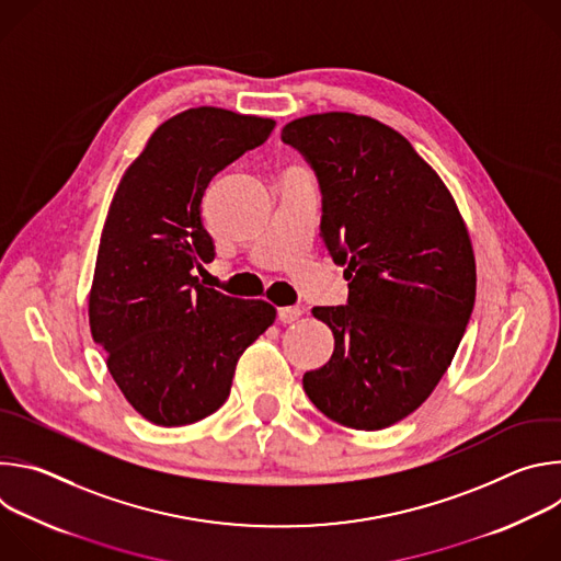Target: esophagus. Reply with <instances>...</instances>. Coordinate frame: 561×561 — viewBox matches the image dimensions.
<instances>
[{"label": "esophagus", "instance_id": "1", "mask_svg": "<svg viewBox=\"0 0 561 561\" xmlns=\"http://www.w3.org/2000/svg\"><path fill=\"white\" fill-rule=\"evenodd\" d=\"M301 312L304 310L299 306H284V308L277 310V317H279L282 324H293V322H297V319L301 317Z\"/></svg>", "mask_w": 561, "mask_h": 561}]
</instances>
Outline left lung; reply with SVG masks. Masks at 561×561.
I'll list each match as a JSON object with an SVG mask.
<instances>
[{
	"mask_svg": "<svg viewBox=\"0 0 561 561\" xmlns=\"http://www.w3.org/2000/svg\"><path fill=\"white\" fill-rule=\"evenodd\" d=\"M282 141L317 175L319 228L348 279L346 306L312 308L335 351L304 390L342 426L386 428L426 402L463 337L477 286L466 224L411 141L373 117H299Z\"/></svg>",
	"mask_w": 561,
	"mask_h": 561,
	"instance_id": "left-lung-1",
	"label": "left lung"
}]
</instances>
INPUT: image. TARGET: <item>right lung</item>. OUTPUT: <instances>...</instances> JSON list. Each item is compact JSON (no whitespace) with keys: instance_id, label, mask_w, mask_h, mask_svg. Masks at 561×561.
Wrapping results in <instances>:
<instances>
[{"instance_id":"right-lung-1","label":"right lung","mask_w":561,"mask_h":561,"mask_svg":"<svg viewBox=\"0 0 561 561\" xmlns=\"http://www.w3.org/2000/svg\"><path fill=\"white\" fill-rule=\"evenodd\" d=\"M268 117L188 108L159 126L126 169L100 237L89 322L128 404L157 426L213 415L237 359L275 322V306L206 288L215 257L202 224L210 180L273 133Z\"/></svg>"}]
</instances>
